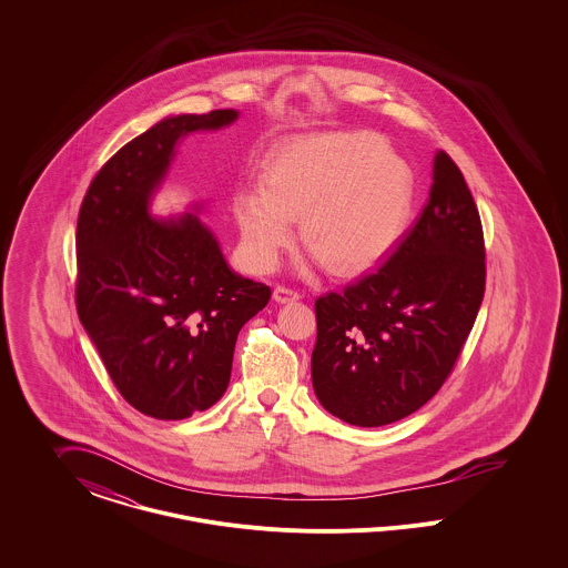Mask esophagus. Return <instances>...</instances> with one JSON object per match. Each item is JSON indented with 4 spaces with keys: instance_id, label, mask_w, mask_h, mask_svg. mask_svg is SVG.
<instances>
[{
    "instance_id": "34e87169",
    "label": "esophagus",
    "mask_w": 568,
    "mask_h": 568,
    "mask_svg": "<svg viewBox=\"0 0 568 568\" xmlns=\"http://www.w3.org/2000/svg\"><path fill=\"white\" fill-rule=\"evenodd\" d=\"M274 300L278 302V304H287V302H296L300 300V294H297L296 290H292V287H287V285H276V290H274Z\"/></svg>"
}]
</instances>
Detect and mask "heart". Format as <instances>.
I'll return each instance as SVG.
<instances>
[{
    "instance_id": "heart-1",
    "label": "heart",
    "mask_w": 568,
    "mask_h": 568,
    "mask_svg": "<svg viewBox=\"0 0 568 568\" xmlns=\"http://www.w3.org/2000/svg\"><path fill=\"white\" fill-rule=\"evenodd\" d=\"M415 193L408 163L373 132L306 135L266 163L262 190L244 191L234 213L253 268L268 271L294 241L327 271L349 274L378 260L405 230Z\"/></svg>"
}]
</instances>
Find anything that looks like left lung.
I'll return each mask as SVG.
<instances>
[{"mask_svg": "<svg viewBox=\"0 0 568 568\" xmlns=\"http://www.w3.org/2000/svg\"><path fill=\"white\" fill-rule=\"evenodd\" d=\"M484 292L479 211L458 165L438 151L428 204L385 262L315 300L320 403L359 428L415 413L452 375Z\"/></svg>", "mask_w": 568, "mask_h": 568, "instance_id": "left-lung-1", "label": "left lung"}]
</instances>
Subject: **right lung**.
<instances>
[{
	"label": "right lung",
	"mask_w": 568,
	"mask_h": 568,
	"mask_svg": "<svg viewBox=\"0 0 568 568\" xmlns=\"http://www.w3.org/2000/svg\"><path fill=\"white\" fill-rule=\"evenodd\" d=\"M236 110L179 114L119 149L91 181L77 225V311L121 396L185 419L225 394L239 332L271 287L232 271L195 215L153 219L179 138L221 130Z\"/></svg>",
	"instance_id": "obj_1"
}]
</instances>
